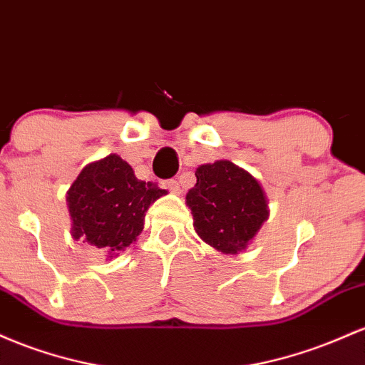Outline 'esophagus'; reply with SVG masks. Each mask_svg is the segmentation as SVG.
Wrapping results in <instances>:
<instances>
[{"mask_svg":"<svg viewBox=\"0 0 365 365\" xmlns=\"http://www.w3.org/2000/svg\"><path fill=\"white\" fill-rule=\"evenodd\" d=\"M163 186L172 191V193H181V184H179V181H175V179H169V181L163 182Z\"/></svg>","mask_w":365,"mask_h":365,"instance_id":"34e87169","label":"esophagus"}]
</instances>
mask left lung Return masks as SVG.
Segmentation results:
<instances>
[{"label":"left lung","mask_w":365,"mask_h":365,"mask_svg":"<svg viewBox=\"0 0 365 365\" xmlns=\"http://www.w3.org/2000/svg\"><path fill=\"white\" fill-rule=\"evenodd\" d=\"M195 175L186 203L198 236L227 255L247 248L269 217L260 182L229 160L200 165Z\"/></svg>","instance_id":"8db88e82"}]
</instances>
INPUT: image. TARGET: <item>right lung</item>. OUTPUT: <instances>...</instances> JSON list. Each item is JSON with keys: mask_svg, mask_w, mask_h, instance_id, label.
<instances>
[{"mask_svg": "<svg viewBox=\"0 0 365 365\" xmlns=\"http://www.w3.org/2000/svg\"><path fill=\"white\" fill-rule=\"evenodd\" d=\"M157 184L139 181L118 155L86 165L67 191L73 240L118 255L136 241L150 205L165 195Z\"/></svg>", "mask_w": 365, "mask_h": 365, "instance_id": "1", "label": "right lung"}]
</instances>
